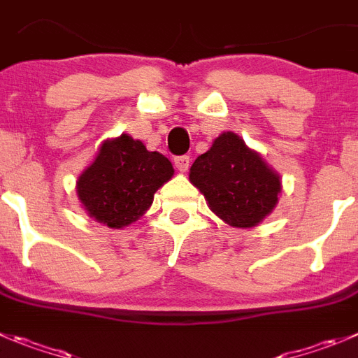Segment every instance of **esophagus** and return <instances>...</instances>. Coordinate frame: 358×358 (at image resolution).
Wrapping results in <instances>:
<instances>
[{
	"label": "esophagus",
	"mask_w": 358,
	"mask_h": 358,
	"mask_svg": "<svg viewBox=\"0 0 358 358\" xmlns=\"http://www.w3.org/2000/svg\"><path fill=\"white\" fill-rule=\"evenodd\" d=\"M175 166L180 173H185L190 166V157L189 155L175 157Z\"/></svg>",
	"instance_id": "esophagus-1"
}]
</instances>
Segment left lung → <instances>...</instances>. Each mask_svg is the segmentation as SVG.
<instances>
[{"instance_id": "obj_1", "label": "left lung", "mask_w": 358, "mask_h": 358, "mask_svg": "<svg viewBox=\"0 0 358 358\" xmlns=\"http://www.w3.org/2000/svg\"><path fill=\"white\" fill-rule=\"evenodd\" d=\"M190 183L208 208L233 228H255L279 203L280 175L238 134L222 132L208 152L194 160Z\"/></svg>"}]
</instances>
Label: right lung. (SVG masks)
<instances>
[{
	"label": "right lung",
	"mask_w": 358,
	"mask_h": 358,
	"mask_svg": "<svg viewBox=\"0 0 358 358\" xmlns=\"http://www.w3.org/2000/svg\"><path fill=\"white\" fill-rule=\"evenodd\" d=\"M173 175L168 157L122 134L100 145L95 160L79 175L76 192L92 219L122 229L145 215L157 190Z\"/></svg>",
	"instance_id": "add662e5"
}]
</instances>
